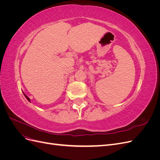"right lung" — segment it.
<instances>
[{
  "mask_svg": "<svg viewBox=\"0 0 160 160\" xmlns=\"http://www.w3.org/2000/svg\"><path fill=\"white\" fill-rule=\"evenodd\" d=\"M24 95H25V98H26L27 99V100H28V101H30V99H29V98H28V97H27V95H25V93H24Z\"/></svg>",
  "mask_w": 160,
  "mask_h": 160,
  "instance_id": "obj_1",
  "label": "right lung"
}]
</instances>
